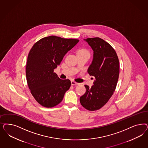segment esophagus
Returning <instances> with one entry per match:
<instances>
[{"label": "esophagus", "instance_id": "obj_1", "mask_svg": "<svg viewBox=\"0 0 148 148\" xmlns=\"http://www.w3.org/2000/svg\"><path fill=\"white\" fill-rule=\"evenodd\" d=\"M71 84L72 86H74V85H78L79 83H77L76 82L73 81H72Z\"/></svg>", "mask_w": 148, "mask_h": 148}]
</instances>
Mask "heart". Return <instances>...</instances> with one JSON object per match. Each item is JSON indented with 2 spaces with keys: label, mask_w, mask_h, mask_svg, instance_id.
<instances>
[{
  "label": "heart",
  "mask_w": 148,
  "mask_h": 148,
  "mask_svg": "<svg viewBox=\"0 0 148 148\" xmlns=\"http://www.w3.org/2000/svg\"><path fill=\"white\" fill-rule=\"evenodd\" d=\"M82 54H88V55H89L90 54H89V51L87 49H86L85 48H81L78 52V56L82 55Z\"/></svg>",
  "instance_id": "b5f03b06"
}]
</instances>
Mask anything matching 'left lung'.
Instances as JSON below:
<instances>
[{
	"instance_id": "left-lung-1",
	"label": "left lung",
	"mask_w": 148,
	"mask_h": 148,
	"mask_svg": "<svg viewBox=\"0 0 148 148\" xmlns=\"http://www.w3.org/2000/svg\"><path fill=\"white\" fill-rule=\"evenodd\" d=\"M94 51L88 69L95 79L94 85H85L86 93L80 97L82 106L91 111L99 110L110 100L115 90L119 75V62L116 53L109 43L99 38L84 39Z\"/></svg>"
}]
</instances>
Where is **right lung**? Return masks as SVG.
<instances>
[{"label": "right lung", "mask_w": 148, "mask_h": 148, "mask_svg": "<svg viewBox=\"0 0 148 148\" xmlns=\"http://www.w3.org/2000/svg\"><path fill=\"white\" fill-rule=\"evenodd\" d=\"M79 40L49 36L40 39L31 48L26 65L29 88L39 104L51 108L62 101L71 81L61 79L54 72L63 57Z\"/></svg>", "instance_id": "1"}]
</instances>
